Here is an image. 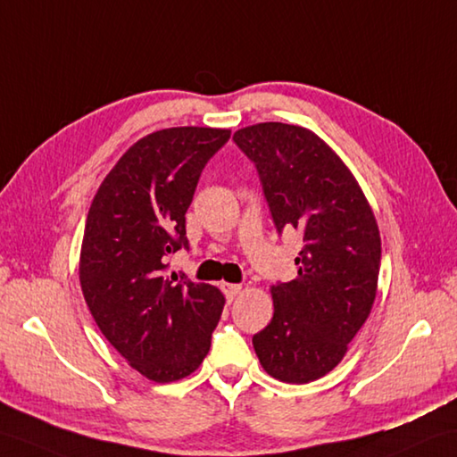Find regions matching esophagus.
<instances>
[{"label": "esophagus", "instance_id": "esophagus-1", "mask_svg": "<svg viewBox=\"0 0 457 457\" xmlns=\"http://www.w3.org/2000/svg\"><path fill=\"white\" fill-rule=\"evenodd\" d=\"M221 290H224L228 302H233L236 300V295L241 292V286L239 284H221Z\"/></svg>", "mask_w": 457, "mask_h": 457}]
</instances>
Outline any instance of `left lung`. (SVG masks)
<instances>
[{
	"mask_svg": "<svg viewBox=\"0 0 457 457\" xmlns=\"http://www.w3.org/2000/svg\"><path fill=\"white\" fill-rule=\"evenodd\" d=\"M257 167L278 236L303 239L298 277L270 288L274 315L253 337L269 376L310 384L346 354L378 288L379 231L368 200L331 147L302 126L261 122L233 134Z\"/></svg>",
	"mask_w": 457,
	"mask_h": 457,
	"instance_id": "obj_1",
	"label": "left lung"
}]
</instances>
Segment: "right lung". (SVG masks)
<instances>
[{
    "label": "right lung",
    "instance_id": "1",
    "mask_svg": "<svg viewBox=\"0 0 457 457\" xmlns=\"http://www.w3.org/2000/svg\"><path fill=\"white\" fill-rule=\"evenodd\" d=\"M231 130L179 126L147 134L104 177L85 224L79 282L95 323L134 370L157 384L203 364L224 295L167 257L188 249L185 214L200 173Z\"/></svg>",
    "mask_w": 457,
    "mask_h": 457
}]
</instances>
